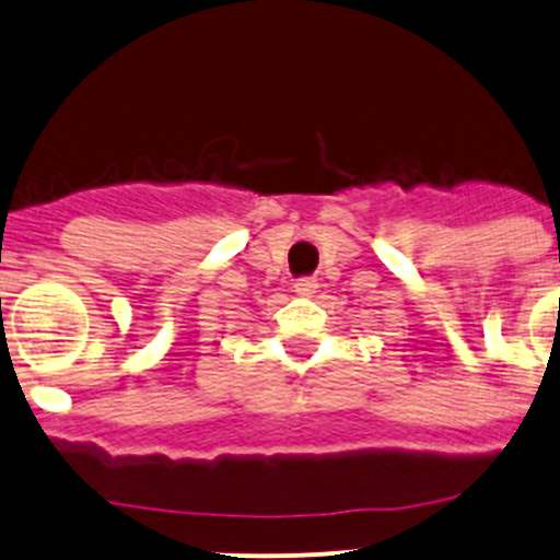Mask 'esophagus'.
<instances>
[{"mask_svg": "<svg viewBox=\"0 0 560 560\" xmlns=\"http://www.w3.org/2000/svg\"><path fill=\"white\" fill-rule=\"evenodd\" d=\"M293 291L299 295H312L317 293V280L314 278H299L293 282Z\"/></svg>", "mask_w": 560, "mask_h": 560, "instance_id": "1", "label": "esophagus"}]
</instances>
